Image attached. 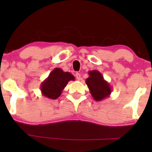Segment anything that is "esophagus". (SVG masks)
<instances>
[{"mask_svg": "<svg viewBox=\"0 0 152 152\" xmlns=\"http://www.w3.org/2000/svg\"><path fill=\"white\" fill-rule=\"evenodd\" d=\"M75 76H76V78H77L78 80H81V74H80L79 73H76Z\"/></svg>", "mask_w": 152, "mask_h": 152, "instance_id": "esophagus-1", "label": "esophagus"}]
</instances>
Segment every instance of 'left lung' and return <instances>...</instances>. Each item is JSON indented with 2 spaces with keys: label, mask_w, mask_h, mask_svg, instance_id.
<instances>
[{
  "label": "left lung",
  "mask_w": 152,
  "mask_h": 152,
  "mask_svg": "<svg viewBox=\"0 0 152 152\" xmlns=\"http://www.w3.org/2000/svg\"><path fill=\"white\" fill-rule=\"evenodd\" d=\"M88 76L86 83L94 100L100 102L109 97L111 93V87L102 74L99 71L93 70L88 71Z\"/></svg>",
  "instance_id": "left-lung-1"
}]
</instances>
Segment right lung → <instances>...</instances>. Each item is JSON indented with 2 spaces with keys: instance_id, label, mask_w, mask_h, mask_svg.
I'll list each match as a JSON object with an SVG mask.
<instances>
[{
  "instance_id": "1",
  "label": "right lung",
  "mask_w": 152,
  "mask_h": 152,
  "mask_svg": "<svg viewBox=\"0 0 152 152\" xmlns=\"http://www.w3.org/2000/svg\"><path fill=\"white\" fill-rule=\"evenodd\" d=\"M75 77L71 73L64 72L61 69L55 68L41 84L43 96L50 99H56L62 94V91L70 81Z\"/></svg>"
}]
</instances>
